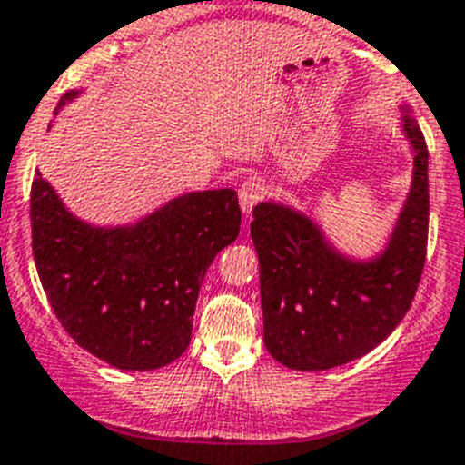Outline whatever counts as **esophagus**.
<instances>
[{
    "mask_svg": "<svg viewBox=\"0 0 465 465\" xmlns=\"http://www.w3.org/2000/svg\"><path fill=\"white\" fill-rule=\"evenodd\" d=\"M263 197H266V188H263V183H259V181H245V183H241V188H238V202H241V208L245 215H250L252 208L257 206Z\"/></svg>",
    "mask_w": 465,
    "mask_h": 465,
    "instance_id": "esophagus-1",
    "label": "esophagus"
}]
</instances>
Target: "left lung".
Listing matches in <instances>:
<instances>
[{"mask_svg":"<svg viewBox=\"0 0 465 465\" xmlns=\"http://www.w3.org/2000/svg\"><path fill=\"white\" fill-rule=\"evenodd\" d=\"M413 183L388 245L355 262L325 241L312 218L275 202L252 211L259 254L263 341L277 362L323 371L370 353L401 323L418 292L429 236V151L403 107Z\"/></svg>","mask_w":465,"mask_h":465,"instance_id":"obj_1","label":"left lung"}]
</instances>
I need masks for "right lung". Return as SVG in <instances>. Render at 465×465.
Masks as SVG:
<instances>
[{
  "mask_svg": "<svg viewBox=\"0 0 465 465\" xmlns=\"http://www.w3.org/2000/svg\"><path fill=\"white\" fill-rule=\"evenodd\" d=\"M77 94H64L56 110ZM238 232L229 188L183 194L137 224L105 229L77 220L41 172L32 183V250L47 301L64 331L116 370H158L183 355L203 275Z\"/></svg>",
  "mask_w": 465,
  "mask_h": 465,
  "instance_id": "right-lung-1",
  "label": "right lung"
}]
</instances>
